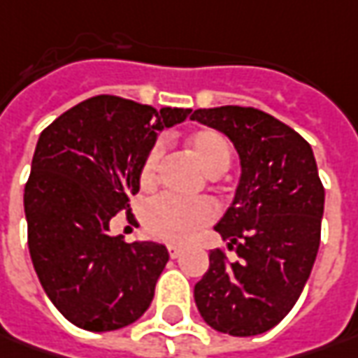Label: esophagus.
<instances>
[{
    "label": "esophagus",
    "instance_id": "1",
    "mask_svg": "<svg viewBox=\"0 0 358 358\" xmlns=\"http://www.w3.org/2000/svg\"><path fill=\"white\" fill-rule=\"evenodd\" d=\"M180 253H182V250H180L178 245H168V255H170L172 259H176Z\"/></svg>",
    "mask_w": 358,
    "mask_h": 358
}]
</instances>
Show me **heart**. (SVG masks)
<instances>
[{"label":"heart","instance_id":"heart-1","mask_svg":"<svg viewBox=\"0 0 358 358\" xmlns=\"http://www.w3.org/2000/svg\"><path fill=\"white\" fill-rule=\"evenodd\" d=\"M186 146L206 174L217 176L231 162V148L228 141L214 129H196L186 136ZM162 158V146L152 144L144 155L138 168V182L142 188L155 186L158 166ZM214 217L212 206L203 200H178L172 196H158L144 206L142 222L150 236L170 243H184Z\"/></svg>","mask_w":358,"mask_h":358}]
</instances>
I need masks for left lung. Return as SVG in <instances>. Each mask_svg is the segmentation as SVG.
Returning a JSON list of instances; mask_svg holds the SVG:
<instances>
[{
	"mask_svg": "<svg viewBox=\"0 0 358 358\" xmlns=\"http://www.w3.org/2000/svg\"><path fill=\"white\" fill-rule=\"evenodd\" d=\"M190 118L224 132L241 160L236 198L216 226L238 259L212 250L194 299L220 333L259 335L293 309L319 252L325 188L313 150L299 132L253 106L198 108Z\"/></svg>",
	"mask_w": 358,
	"mask_h": 358,
	"instance_id": "1",
	"label": "left lung"
}]
</instances>
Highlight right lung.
Returning <instances> with one entry per match:
<instances>
[{"mask_svg":"<svg viewBox=\"0 0 358 358\" xmlns=\"http://www.w3.org/2000/svg\"><path fill=\"white\" fill-rule=\"evenodd\" d=\"M188 115L99 94L41 132L23 194L27 243L47 297L73 325L115 331L150 307L168 250L127 243L108 224L141 188L138 168L156 130Z\"/></svg>","mask_w":358,"mask_h":358,"instance_id":"1","label":"right lung"}]
</instances>
